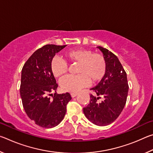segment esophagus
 Masks as SVG:
<instances>
[{
  "instance_id": "34e87169",
  "label": "esophagus",
  "mask_w": 153,
  "mask_h": 153,
  "mask_svg": "<svg viewBox=\"0 0 153 153\" xmlns=\"http://www.w3.org/2000/svg\"><path fill=\"white\" fill-rule=\"evenodd\" d=\"M71 97H76V96L77 95V92H71Z\"/></svg>"
}]
</instances>
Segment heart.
Masks as SVG:
<instances>
[{"label": "heart", "mask_w": 153, "mask_h": 153, "mask_svg": "<svg viewBox=\"0 0 153 153\" xmlns=\"http://www.w3.org/2000/svg\"><path fill=\"white\" fill-rule=\"evenodd\" d=\"M63 55L70 63H78L77 76H68L61 80L60 85L64 91L76 92L89 84L100 82L107 72V61L103 55L93 53L86 48H74L67 51ZM51 70L53 76L60 77L65 74L68 67L61 59L55 56L51 59Z\"/></svg>", "instance_id": "1"}]
</instances>
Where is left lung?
I'll return each instance as SVG.
<instances>
[{"instance_id":"obj_1","label":"left lung","mask_w":153,"mask_h":153,"mask_svg":"<svg viewBox=\"0 0 153 153\" xmlns=\"http://www.w3.org/2000/svg\"><path fill=\"white\" fill-rule=\"evenodd\" d=\"M107 61V72L97 86L90 90V103L83 108L92 123L105 126L113 123L125 107L129 86L127 74L117 56L107 48L97 47Z\"/></svg>"}]
</instances>
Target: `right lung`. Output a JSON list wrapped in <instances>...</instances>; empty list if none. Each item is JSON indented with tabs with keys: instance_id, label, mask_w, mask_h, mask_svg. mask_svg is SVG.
I'll return each instance as SVG.
<instances>
[{
	"instance_id": "add662e5",
	"label": "right lung",
	"mask_w": 153,
	"mask_h": 153,
	"mask_svg": "<svg viewBox=\"0 0 153 153\" xmlns=\"http://www.w3.org/2000/svg\"><path fill=\"white\" fill-rule=\"evenodd\" d=\"M66 46L46 45L38 48L22 68L20 95L23 107L30 120L42 128H54L60 123L71 99L69 92L51 94L58 87L51 70V59Z\"/></svg>"
}]
</instances>
